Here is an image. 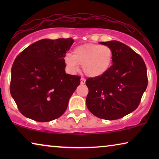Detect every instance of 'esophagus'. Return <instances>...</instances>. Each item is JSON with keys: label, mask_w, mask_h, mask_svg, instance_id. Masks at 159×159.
<instances>
[{"label": "esophagus", "mask_w": 159, "mask_h": 159, "mask_svg": "<svg viewBox=\"0 0 159 159\" xmlns=\"http://www.w3.org/2000/svg\"><path fill=\"white\" fill-rule=\"evenodd\" d=\"M85 81H86V80L84 79V78L82 77L81 78V81H80V83H81L82 84H84V83H85Z\"/></svg>", "instance_id": "esophagus-1"}]
</instances>
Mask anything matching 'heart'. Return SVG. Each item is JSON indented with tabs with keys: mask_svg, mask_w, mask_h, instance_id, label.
<instances>
[{
	"mask_svg": "<svg viewBox=\"0 0 159 159\" xmlns=\"http://www.w3.org/2000/svg\"><path fill=\"white\" fill-rule=\"evenodd\" d=\"M113 52L109 47L93 43H87L76 47L73 56L67 53L64 56L65 64L71 73L79 71L82 66L84 75L90 77L103 75L110 68Z\"/></svg>",
	"mask_w": 159,
	"mask_h": 159,
	"instance_id": "heart-1",
	"label": "heart"
}]
</instances>
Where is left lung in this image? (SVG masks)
<instances>
[{"label":"left lung","instance_id":"obj_1","mask_svg":"<svg viewBox=\"0 0 159 159\" xmlns=\"http://www.w3.org/2000/svg\"><path fill=\"white\" fill-rule=\"evenodd\" d=\"M113 52V64L103 75L86 80L88 110L95 116L115 120L138 107L148 86L147 68L141 56L116 40L101 42Z\"/></svg>","mask_w":159,"mask_h":159}]
</instances>
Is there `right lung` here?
I'll return each instance as SVG.
<instances>
[{"label":"right lung","instance_id":"right-lung-1","mask_svg":"<svg viewBox=\"0 0 159 159\" xmlns=\"http://www.w3.org/2000/svg\"><path fill=\"white\" fill-rule=\"evenodd\" d=\"M72 38L43 39L30 45L15 58L10 93L21 114L46 122L65 112L80 77L65 72L64 56Z\"/></svg>","mask_w":159,"mask_h":159}]
</instances>
